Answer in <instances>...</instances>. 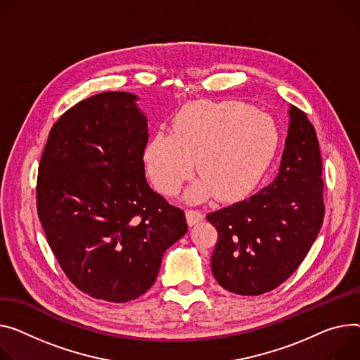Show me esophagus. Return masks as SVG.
<instances>
[{"instance_id": "1", "label": "esophagus", "mask_w": 360, "mask_h": 360, "mask_svg": "<svg viewBox=\"0 0 360 360\" xmlns=\"http://www.w3.org/2000/svg\"><path fill=\"white\" fill-rule=\"evenodd\" d=\"M204 220V214L197 210H188L186 211V223L188 226H195Z\"/></svg>"}]
</instances>
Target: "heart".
<instances>
[{
	"instance_id": "b5f03b06",
	"label": "heart",
	"mask_w": 360,
	"mask_h": 360,
	"mask_svg": "<svg viewBox=\"0 0 360 360\" xmlns=\"http://www.w3.org/2000/svg\"><path fill=\"white\" fill-rule=\"evenodd\" d=\"M278 145L272 118L243 103L198 101L174 120V134L158 131L145 148L155 186L174 195L195 169L200 178L186 191L189 202L217 197L236 201L265 172Z\"/></svg>"
}]
</instances>
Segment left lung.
I'll use <instances>...</instances> for the list:
<instances>
[{
    "label": "left lung",
    "instance_id": "1",
    "mask_svg": "<svg viewBox=\"0 0 360 360\" xmlns=\"http://www.w3.org/2000/svg\"><path fill=\"white\" fill-rule=\"evenodd\" d=\"M321 171L316 130L305 112L290 105L276 176L250 198L207 215L219 233L211 271L224 290L260 295L297 271L324 219Z\"/></svg>",
    "mask_w": 360,
    "mask_h": 360
}]
</instances>
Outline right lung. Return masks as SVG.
Listing matches in <instances>:
<instances>
[{
    "instance_id": "1",
    "label": "right lung",
    "mask_w": 360,
    "mask_h": 360,
    "mask_svg": "<svg viewBox=\"0 0 360 360\" xmlns=\"http://www.w3.org/2000/svg\"><path fill=\"white\" fill-rule=\"evenodd\" d=\"M130 92H101L53 124L37 176V214L60 268L84 294L127 302L153 285L185 214L149 186L148 118Z\"/></svg>"
}]
</instances>
